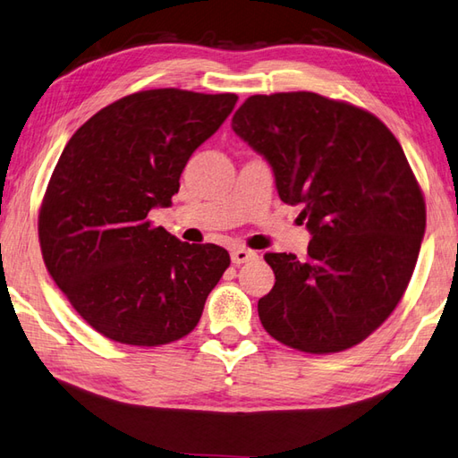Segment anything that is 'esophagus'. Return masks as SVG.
<instances>
[{"label":"esophagus","mask_w":458,"mask_h":458,"mask_svg":"<svg viewBox=\"0 0 458 458\" xmlns=\"http://www.w3.org/2000/svg\"><path fill=\"white\" fill-rule=\"evenodd\" d=\"M258 254L254 252V250H248V248H236L232 250V264L234 266H242L246 262H252V259H256Z\"/></svg>","instance_id":"esophagus-1"}]
</instances>
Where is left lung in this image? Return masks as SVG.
<instances>
[{"mask_svg":"<svg viewBox=\"0 0 458 458\" xmlns=\"http://www.w3.org/2000/svg\"><path fill=\"white\" fill-rule=\"evenodd\" d=\"M270 163L285 204H301L308 258L266 254L276 284L264 329L306 353L369 337L397 308L425 236V199L399 140L360 106L310 91L248 97L232 116Z\"/></svg>","mask_w":458,"mask_h":458,"instance_id":"1","label":"left lung"}]
</instances>
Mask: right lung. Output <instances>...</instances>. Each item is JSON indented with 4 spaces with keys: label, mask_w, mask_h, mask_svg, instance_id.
I'll use <instances>...</instances> for the list:
<instances>
[{
    "label": "right lung",
    "mask_w": 458,
    "mask_h": 458,
    "mask_svg": "<svg viewBox=\"0 0 458 458\" xmlns=\"http://www.w3.org/2000/svg\"><path fill=\"white\" fill-rule=\"evenodd\" d=\"M234 93L150 89L119 98L63 148L39 208L43 262L71 306L113 342L158 347L191 334L230 266L216 244L152 226Z\"/></svg>",
    "instance_id": "right-lung-1"
}]
</instances>
